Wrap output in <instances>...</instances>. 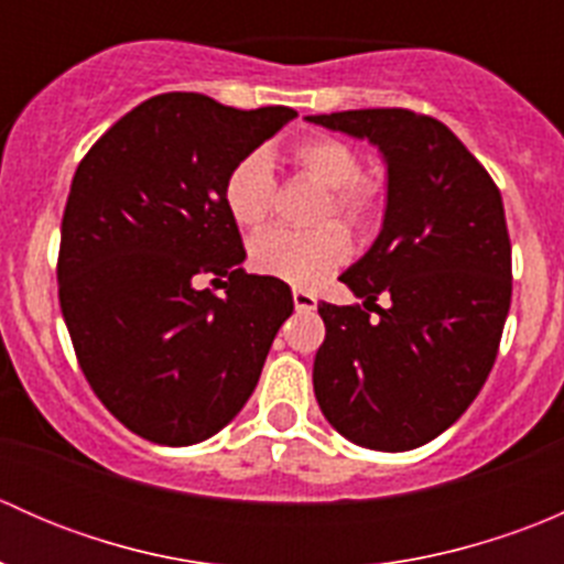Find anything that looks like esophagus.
<instances>
[{
    "mask_svg": "<svg viewBox=\"0 0 564 564\" xmlns=\"http://www.w3.org/2000/svg\"><path fill=\"white\" fill-rule=\"evenodd\" d=\"M292 300H294V308L297 311H316V294L305 292V289H294Z\"/></svg>",
    "mask_w": 564,
    "mask_h": 564,
    "instance_id": "obj_1",
    "label": "esophagus"
}]
</instances>
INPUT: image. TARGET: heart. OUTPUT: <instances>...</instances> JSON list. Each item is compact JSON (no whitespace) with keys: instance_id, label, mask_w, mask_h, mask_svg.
Wrapping results in <instances>:
<instances>
[{"instance_id":"b5f03b06","label":"heart","mask_w":564,"mask_h":564,"mask_svg":"<svg viewBox=\"0 0 564 564\" xmlns=\"http://www.w3.org/2000/svg\"><path fill=\"white\" fill-rule=\"evenodd\" d=\"M289 161L318 187L316 218H340L355 231H368L379 224L384 209V191L373 176L362 174L360 155L335 135H305L289 150ZM270 161L259 152L246 155L229 169L224 180V204L229 218L242 229H259L272 207ZM349 235L340 224H322L316 229L292 231L270 229L250 242V264L261 275L314 286L349 256Z\"/></svg>"}]
</instances>
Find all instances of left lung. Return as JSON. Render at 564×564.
<instances>
[{
  "label": "left lung",
  "instance_id": "obj_1",
  "mask_svg": "<svg viewBox=\"0 0 564 564\" xmlns=\"http://www.w3.org/2000/svg\"><path fill=\"white\" fill-rule=\"evenodd\" d=\"M308 119L368 139L388 163L382 231L340 275L362 305L318 303L316 401L355 445L414 451L456 423L497 360L513 292L502 196L434 117L360 108Z\"/></svg>",
  "mask_w": 564,
  "mask_h": 564
}]
</instances>
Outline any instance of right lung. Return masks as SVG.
<instances>
[{
    "instance_id": "right-lung-1",
    "label": "right lung",
    "mask_w": 564,
    "mask_h": 564,
    "mask_svg": "<svg viewBox=\"0 0 564 564\" xmlns=\"http://www.w3.org/2000/svg\"><path fill=\"white\" fill-rule=\"evenodd\" d=\"M294 117L155 95L78 163L56 261L62 316L89 388L141 440L182 447L218 434L292 316L286 283L240 267L224 180ZM207 274L225 281L224 299L197 286Z\"/></svg>"
}]
</instances>
